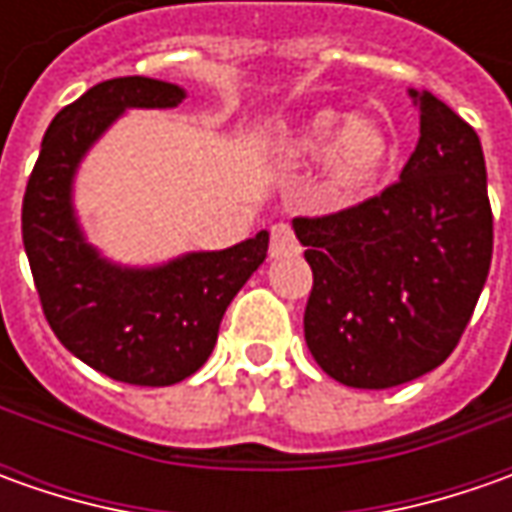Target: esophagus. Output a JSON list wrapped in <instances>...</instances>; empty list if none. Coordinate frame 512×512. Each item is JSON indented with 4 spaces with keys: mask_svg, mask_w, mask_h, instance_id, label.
<instances>
[{
    "mask_svg": "<svg viewBox=\"0 0 512 512\" xmlns=\"http://www.w3.org/2000/svg\"><path fill=\"white\" fill-rule=\"evenodd\" d=\"M299 242L293 230L287 225H276L270 230V259H285V256H299Z\"/></svg>",
    "mask_w": 512,
    "mask_h": 512,
    "instance_id": "esophagus-1",
    "label": "esophagus"
}]
</instances>
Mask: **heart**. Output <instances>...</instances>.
<instances>
[{
    "instance_id": "obj_1",
    "label": "heart",
    "mask_w": 512,
    "mask_h": 512,
    "mask_svg": "<svg viewBox=\"0 0 512 512\" xmlns=\"http://www.w3.org/2000/svg\"><path fill=\"white\" fill-rule=\"evenodd\" d=\"M322 159V190L330 199L350 202L379 185L393 165L396 142L390 130L376 119H350L342 110H316L302 119L287 136V153L293 159Z\"/></svg>"
}]
</instances>
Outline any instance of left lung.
Instances as JSON below:
<instances>
[{"mask_svg":"<svg viewBox=\"0 0 512 512\" xmlns=\"http://www.w3.org/2000/svg\"><path fill=\"white\" fill-rule=\"evenodd\" d=\"M419 145L396 185L362 205L293 219L313 270L305 342L330 379L384 390L453 353L479 302L493 213L476 130L427 90Z\"/></svg>","mask_w":512,"mask_h":512,"instance_id":"obj_1","label":"left lung"}]
</instances>
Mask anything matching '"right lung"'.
<instances>
[{
	"label": "right lung",
	"mask_w": 512,
	"mask_h": 512,
	"mask_svg": "<svg viewBox=\"0 0 512 512\" xmlns=\"http://www.w3.org/2000/svg\"><path fill=\"white\" fill-rule=\"evenodd\" d=\"M185 88L119 76L62 108L42 139L22 202V242L56 339L110 379L168 387L193 376L219 336L227 305L265 262L270 233L162 265H119L85 236L73 182L90 148L128 110H168Z\"/></svg>",
	"instance_id": "add662e5"
}]
</instances>
